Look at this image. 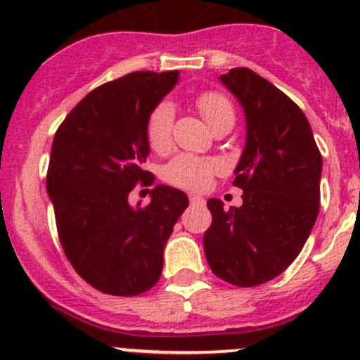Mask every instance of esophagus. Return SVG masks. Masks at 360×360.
Wrapping results in <instances>:
<instances>
[{
    "label": "esophagus",
    "instance_id": "1",
    "mask_svg": "<svg viewBox=\"0 0 360 360\" xmlns=\"http://www.w3.org/2000/svg\"><path fill=\"white\" fill-rule=\"evenodd\" d=\"M190 203L191 205H203L205 200L202 197H198V195H190Z\"/></svg>",
    "mask_w": 360,
    "mask_h": 360
}]
</instances>
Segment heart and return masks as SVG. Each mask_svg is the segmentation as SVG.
Instances as JSON below:
<instances>
[{
    "label": "heart",
    "instance_id": "heart-1",
    "mask_svg": "<svg viewBox=\"0 0 360 360\" xmlns=\"http://www.w3.org/2000/svg\"><path fill=\"white\" fill-rule=\"evenodd\" d=\"M198 111L209 123L210 129L219 125L224 120H235L233 104L230 103L224 94L207 90L198 94L195 99ZM172 125H174V106L169 101H162L148 115L144 123V136L148 146L155 153H165L172 143ZM217 162L209 158L195 157V155H177L163 167V179L165 183L186 190H203L209 184L210 177L217 172Z\"/></svg>",
    "mask_w": 360,
    "mask_h": 360
}]
</instances>
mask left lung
I'll return each instance as SVG.
<instances>
[{"label":"left lung","mask_w":360,"mask_h":360,"mask_svg":"<svg viewBox=\"0 0 360 360\" xmlns=\"http://www.w3.org/2000/svg\"><path fill=\"white\" fill-rule=\"evenodd\" d=\"M221 82L248 122L233 181L244 202L230 209L207 202L212 223L203 249L216 277L254 288L278 277L303 249L321 205L322 157L304 112L268 79L233 68Z\"/></svg>","instance_id":"1"}]
</instances>
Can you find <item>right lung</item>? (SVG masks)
Here are the masks:
<instances>
[{"label": "right lung", "instance_id": "right-lung-1", "mask_svg": "<svg viewBox=\"0 0 360 360\" xmlns=\"http://www.w3.org/2000/svg\"><path fill=\"white\" fill-rule=\"evenodd\" d=\"M177 71H136L86 94L57 129L46 172L60 245L97 291L137 296L162 275L163 248L188 207L158 184L146 207H130L137 183L151 186L144 123L174 89Z\"/></svg>", "mask_w": 360, "mask_h": 360}]
</instances>
